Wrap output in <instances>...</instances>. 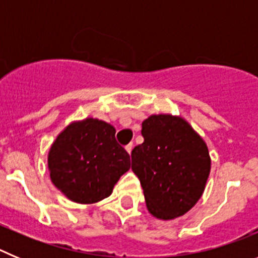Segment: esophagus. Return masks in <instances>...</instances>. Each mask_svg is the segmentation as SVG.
<instances>
[{
  "mask_svg": "<svg viewBox=\"0 0 258 258\" xmlns=\"http://www.w3.org/2000/svg\"><path fill=\"white\" fill-rule=\"evenodd\" d=\"M125 150H126V151H127V154L131 155L132 150H133V143H129V145L125 146Z\"/></svg>",
  "mask_w": 258,
  "mask_h": 258,
  "instance_id": "1",
  "label": "esophagus"
}]
</instances>
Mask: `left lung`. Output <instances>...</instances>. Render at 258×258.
Masks as SVG:
<instances>
[{
  "instance_id": "8db88e82",
  "label": "left lung",
  "mask_w": 258,
  "mask_h": 258,
  "mask_svg": "<svg viewBox=\"0 0 258 258\" xmlns=\"http://www.w3.org/2000/svg\"><path fill=\"white\" fill-rule=\"evenodd\" d=\"M141 133L145 141L132 151V170L140 178L147 209L160 220L181 217L206 188L208 147L178 116H150Z\"/></svg>"
}]
</instances>
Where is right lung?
I'll use <instances>...</instances> for the list:
<instances>
[{
	"mask_svg": "<svg viewBox=\"0 0 258 258\" xmlns=\"http://www.w3.org/2000/svg\"><path fill=\"white\" fill-rule=\"evenodd\" d=\"M112 125L85 118L56 137L47 156L50 178L66 197L93 204L109 197L118 178L131 168V157L115 138Z\"/></svg>",
	"mask_w": 258,
	"mask_h": 258,
	"instance_id": "right-lung-1",
	"label": "right lung"
}]
</instances>
